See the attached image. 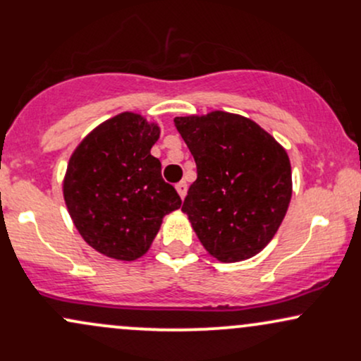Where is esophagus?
Wrapping results in <instances>:
<instances>
[{
  "label": "esophagus",
  "instance_id": "34e87169",
  "mask_svg": "<svg viewBox=\"0 0 361 361\" xmlns=\"http://www.w3.org/2000/svg\"><path fill=\"white\" fill-rule=\"evenodd\" d=\"M186 188H188V185H186V181H185V180H181L180 183H176V192L180 193V197H181V198H185V195H186Z\"/></svg>",
  "mask_w": 361,
  "mask_h": 361
}]
</instances>
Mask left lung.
I'll use <instances>...</instances> for the list:
<instances>
[{
  "instance_id": "obj_1",
  "label": "left lung",
  "mask_w": 361,
  "mask_h": 361,
  "mask_svg": "<svg viewBox=\"0 0 361 361\" xmlns=\"http://www.w3.org/2000/svg\"><path fill=\"white\" fill-rule=\"evenodd\" d=\"M197 180L181 210L222 263L251 258L271 241L292 197L285 149L252 120L227 111L176 117Z\"/></svg>"
}]
</instances>
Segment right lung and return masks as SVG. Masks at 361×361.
Returning a JSON list of instances; mask_svg holds the SVG:
<instances>
[{
    "label": "right lung",
    "mask_w": 361,
    "mask_h": 361,
    "mask_svg": "<svg viewBox=\"0 0 361 361\" xmlns=\"http://www.w3.org/2000/svg\"><path fill=\"white\" fill-rule=\"evenodd\" d=\"M157 139L156 123L123 111L91 130L69 159L62 185L69 215L81 238L109 258H140L164 215L180 209V195L151 154Z\"/></svg>",
    "instance_id": "obj_1"
}]
</instances>
